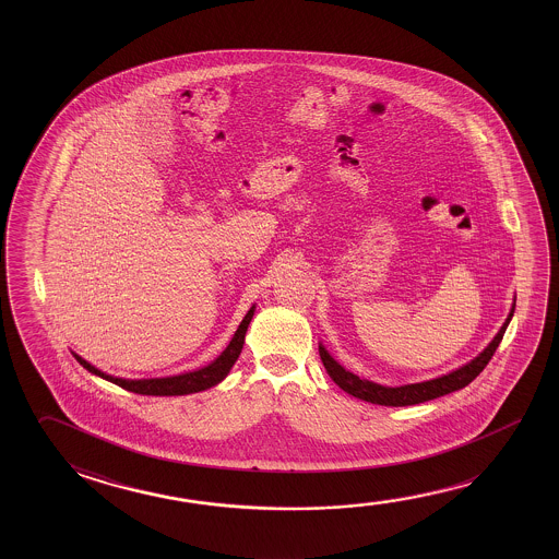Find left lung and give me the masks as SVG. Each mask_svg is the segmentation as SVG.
I'll list each match as a JSON object with an SVG mask.
<instances>
[{"label": "left lung", "mask_w": 559, "mask_h": 559, "mask_svg": "<svg viewBox=\"0 0 559 559\" xmlns=\"http://www.w3.org/2000/svg\"><path fill=\"white\" fill-rule=\"evenodd\" d=\"M513 313L514 304L513 310H511L509 318L503 323V328L499 330L493 341L487 345V348H485L479 357L474 358L472 362H467L466 367L457 368V370L450 372V374L440 376V378H435V380H429V382H421V384L385 388V385L368 382V380H362V378H358L357 374H353V372H348V370L341 367L337 360L331 358L330 353L320 345L321 362H323V367L328 370V374L331 376V380L341 390H345L347 394L355 395L358 400L378 403V405H388V407H403V405L429 402V400H435V397H440V395L452 394L456 390H462L472 380H476L479 372L487 367V362L493 357L495 350H497L501 338H503L504 330H507L509 321L513 318Z\"/></svg>", "instance_id": "1"}]
</instances>
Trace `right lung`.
<instances>
[{"label":"right lung","mask_w":559,"mask_h":559,"mask_svg":"<svg viewBox=\"0 0 559 559\" xmlns=\"http://www.w3.org/2000/svg\"><path fill=\"white\" fill-rule=\"evenodd\" d=\"M255 306H251V310L246 313L243 321L239 323L238 331L234 333V337L229 341L228 347L222 353L221 357L216 358L209 367L194 370V372H187V374L169 376V378H150V380H122V378H115V376L105 374L102 370L92 367L87 360H83L80 355H74L75 360L87 368L93 374L102 376L105 380H109L112 384L120 385L129 392L142 395H187L194 394V392H202L209 390L212 385L222 382L228 376L229 368L234 367V362L238 360L239 353L243 348V341H246V331H248L249 321L253 318Z\"/></svg>","instance_id":"1"}]
</instances>
